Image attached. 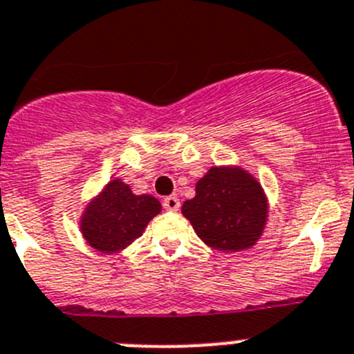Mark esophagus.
Masks as SVG:
<instances>
[{"label":"esophagus","instance_id":"1","mask_svg":"<svg viewBox=\"0 0 354 354\" xmlns=\"http://www.w3.org/2000/svg\"><path fill=\"white\" fill-rule=\"evenodd\" d=\"M162 206H164V209H167V211H178L180 209V199L174 196H169L164 199Z\"/></svg>","mask_w":354,"mask_h":354}]
</instances>
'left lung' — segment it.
I'll return each mask as SVG.
<instances>
[{"label": "left lung", "instance_id": "1", "mask_svg": "<svg viewBox=\"0 0 354 354\" xmlns=\"http://www.w3.org/2000/svg\"><path fill=\"white\" fill-rule=\"evenodd\" d=\"M181 213L197 236L220 252L252 248L262 236L267 199L259 181L237 167H211L196 185V197Z\"/></svg>", "mask_w": 354, "mask_h": 354}]
</instances>
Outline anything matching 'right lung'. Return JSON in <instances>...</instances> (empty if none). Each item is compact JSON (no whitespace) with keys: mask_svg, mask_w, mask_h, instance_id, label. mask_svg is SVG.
<instances>
[{"mask_svg":"<svg viewBox=\"0 0 354 354\" xmlns=\"http://www.w3.org/2000/svg\"><path fill=\"white\" fill-rule=\"evenodd\" d=\"M160 203L151 196H134L120 180H113L92 201L82 216V234L92 248L117 253L143 234Z\"/></svg>","mask_w":354,"mask_h":354,"instance_id":"right-lung-1","label":"right lung"}]
</instances>
